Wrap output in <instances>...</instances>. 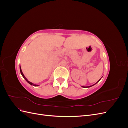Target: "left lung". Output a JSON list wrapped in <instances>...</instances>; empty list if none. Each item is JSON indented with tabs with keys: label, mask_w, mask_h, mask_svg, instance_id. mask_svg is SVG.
I'll list each match as a JSON object with an SVG mask.
<instances>
[{
	"label": "left lung",
	"mask_w": 128,
	"mask_h": 128,
	"mask_svg": "<svg viewBox=\"0 0 128 128\" xmlns=\"http://www.w3.org/2000/svg\"><path fill=\"white\" fill-rule=\"evenodd\" d=\"M101 80V78H100V80H99L98 81V82H96V83H95L94 84V85H92V86H88V87H86H86H85V86H82V87H83V88H90V87H91V86H94V85H95L96 84V83H97L98 82H99V80Z\"/></svg>",
	"instance_id": "obj_1"
}]
</instances>
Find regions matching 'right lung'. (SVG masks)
Instances as JSON below:
<instances>
[{
    "label": "right lung",
    "instance_id": "add662e5",
    "mask_svg": "<svg viewBox=\"0 0 128 128\" xmlns=\"http://www.w3.org/2000/svg\"><path fill=\"white\" fill-rule=\"evenodd\" d=\"M20 72H21V75H22V76H23V77H24V78L25 79V80L27 82H28L29 84H30V85H32V86H39V85H36V84H34V83H32V82H29V81L26 79V77L24 76V74H23V72H22V70H21V66H20Z\"/></svg>",
    "mask_w": 128,
    "mask_h": 128
}]
</instances>
